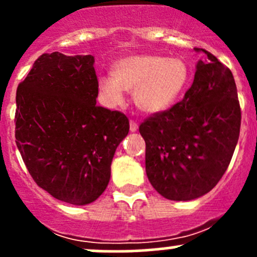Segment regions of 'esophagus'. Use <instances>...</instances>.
I'll list each match as a JSON object with an SVG mask.
<instances>
[{"mask_svg":"<svg viewBox=\"0 0 257 257\" xmlns=\"http://www.w3.org/2000/svg\"><path fill=\"white\" fill-rule=\"evenodd\" d=\"M129 129H131V132H137V129H138V123H137L136 120H133V119H131V121H129Z\"/></svg>","mask_w":257,"mask_h":257,"instance_id":"34e87169","label":"esophagus"}]
</instances>
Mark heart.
<instances>
[{
	"label": "heart",
	"instance_id": "obj_1",
	"mask_svg": "<svg viewBox=\"0 0 257 257\" xmlns=\"http://www.w3.org/2000/svg\"><path fill=\"white\" fill-rule=\"evenodd\" d=\"M112 76L102 77L98 82L100 94L109 107L125 103V90L133 93L139 109L155 114L172 107L183 94L190 79V68L178 57L134 54L115 62Z\"/></svg>",
	"mask_w": 257,
	"mask_h": 257
}]
</instances>
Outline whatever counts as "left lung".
I'll return each mask as SVG.
<instances>
[{
  "label": "left lung",
  "instance_id": "1",
  "mask_svg": "<svg viewBox=\"0 0 257 257\" xmlns=\"http://www.w3.org/2000/svg\"><path fill=\"white\" fill-rule=\"evenodd\" d=\"M196 64L183 100L139 125L145 141V172L169 200L209 193L226 172L239 141L241 109L234 76L210 52Z\"/></svg>",
  "mask_w": 257,
  "mask_h": 257
}]
</instances>
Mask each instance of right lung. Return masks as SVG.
<instances>
[{
  "mask_svg": "<svg viewBox=\"0 0 257 257\" xmlns=\"http://www.w3.org/2000/svg\"><path fill=\"white\" fill-rule=\"evenodd\" d=\"M94 57L45 53L16 93V144L40 188L72 205L97 200L110 179L125 114L97 105Z\"/></svg>",
  "mask_w": 257,
  "mask_h": 257,
  "instance_id": "add662e5",
  "label": "right lung"
}]
</instances>
